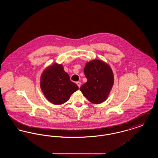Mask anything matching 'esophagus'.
Returning <instances> with one entry per match:
<instances>
[{"mask_svg":"<svg viewBox=\"0 0 158 158\" xmlns=\"http://www.w3.org/2000/svg\"><path fill=\"white\" fill-rule=\"evenodd\" d=\"M76 84L77 85V86H79V88H80L81 85V82H76Z\"/></svg>","mask_w":158,"mask_h":158,"instance_id":"1","label":"esophagus"}]
</instances>
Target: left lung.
Instances as JSON below:
<instances>
[{"label": "left lung", "mask_w": 158, "mask_h": 158, "mask_svg": "<svg viewBox=\"0 0 158 158\" xmlns=\"http://www.w3.org/2000/svg\"><path fill=\"white\" fill-rule=\"evenodd\" d=\"M84 74L87 82L80 88L83 95L93 104L104 102L114 83L111 69L102 61L93 60L86 64Z\"/></svg>", "instance_id": "1"}]
</instances>
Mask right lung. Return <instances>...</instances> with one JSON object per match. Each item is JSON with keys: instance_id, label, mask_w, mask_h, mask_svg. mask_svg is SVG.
Here are the masks:
<instances>
[{"instance_id": "obj_1", "label": "right lung", "mask_w": 158, "mask_h": 158, "mask_svg": "<svg viewBox=\"0 0 158 158\" xmlns=\"http://www.w3.org/2000/svg\"><path fill=\"white\" fill-rule=\"evenodd\" d=\"M41 88L46 98L54 104L68 101L71 95L79 89L61 64H54L46 69L41 77Z\"/></svg>"}]
</instances>
